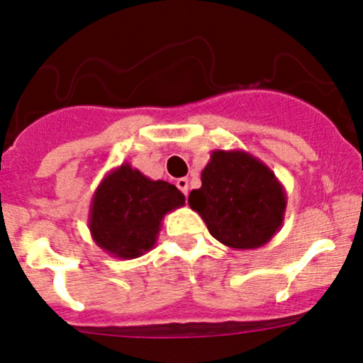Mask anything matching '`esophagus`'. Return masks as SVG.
<instances>
[{
	"instance_id": "1",
	"label": "esophagus",
	"mask_w": 363,
	"mask_h": 363,
	"mask_svg": "<svg viewBox=\"0 0 363 363\" xmlns=\"http://www.w3.org/2000/svg\"><path fill=\"white\" fill-rule=\"evenodd\" d=\"M176 186L182 191V193H184V196H187V189H189V182H187V179H184V177L177 179Z\"/></svg>"
}]
</instances>
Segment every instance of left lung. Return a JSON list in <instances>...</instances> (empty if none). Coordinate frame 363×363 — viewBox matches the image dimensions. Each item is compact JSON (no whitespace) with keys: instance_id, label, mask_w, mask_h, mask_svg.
I'll return each instance as SVG.
<instances>
[{"instance_id":"1","label":"left lung","mask_w":363,"mask_h":363,"mask_svg":"<svg viewBox=\"0 0 363 363\" xmlns=\"http://www.w3.org/2000/svg\"><path fill=\"white\" fill-rule=\"evenodd\" d=\"M187 203L218 242L252 250L281 230L287 196L260 159L245 150H213L201 172V187L191 191Z\"/></svg>"}]
</instances>
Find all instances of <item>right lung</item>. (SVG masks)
<instances>
[{
    "mask_svg": "<svg viewBox=\"0 0 363 363\" xmlns=\"http://www.w3.org/2000/svg\"><path fill=\"white\" fill-rule=\"evenodd\" d=\"M184 203L176 186L152 181L125 162L96 187L87 226L101 250L123 260L137 259L154 248L164 216Z\"/></svg>",
    "mask_w": 363,
    "mask_h": 363,
    "instance_id": "add662e5",
    "label": "right lung"
}]
</instances>
